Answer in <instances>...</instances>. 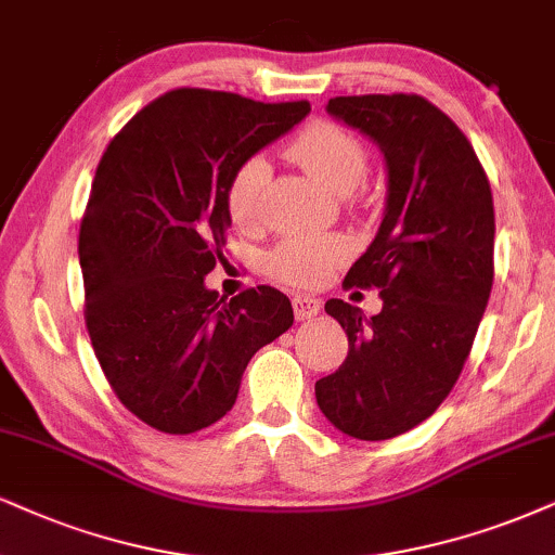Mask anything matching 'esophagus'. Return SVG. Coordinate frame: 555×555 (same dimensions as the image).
<instances>
[{
  "label": "esophagus",
  "instance_id": "1",
  "mask_svg": "<svg viewBox=\"0 0 555 555\" xmlns=\"http://www.w3.org/2000/svg\"><path fill=\"white\" fill-rule=\"evenodd\" d=\"M321 311V300L311 296H293V313H296L298 321H306L317 317Z\"/></svg>",
  "mask_w": 555,
  "mask_h": 555
}]
</instances>
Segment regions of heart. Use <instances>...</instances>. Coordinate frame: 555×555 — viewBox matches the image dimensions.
<instances>
[{"instance_id":"heart-1","label":"heart","mask_w":555,"mask_h":555,"mask_svg":"<svg viewBox=\"0 0 555 555\" xmlns=\"http://www.w3.org/2000/svg\"><path fill=\"white\" fill-rule=\"evenodd\" d=\"M291 159L309 172L319 184L337 195L352 193L367 172L365 143L358 135L332 120H317L300 131L288 146ZM270 180V162L264 156H246L231 175L225 188V210L231 221L251 225L259 216V197ZM347 257V242L326 234H293L285 236L267 255V275L280 283L311 288L330 275V270Z\"/></svg>"}]
</instances>
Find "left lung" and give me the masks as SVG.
I'll return each instance as SVG.
<instances>
[{"instance_id":"obj_1","label":"left lung","mask_w":555,"mask_h":555,"mask_svg":"<svg viewBox=\"0 0 555 555\" xmlns=\"http://www.w3.org/2000/svg\"><path fill=\"white\" fill-rule=\"evenodd\" d=\"M326 113L378 143L386 214L345 288H380L383 309L326 300L350 341L317 401L339 433L391 440L435 414L466 365L494 283V201L461 128L420 94L334 98Z\"/></svg>"}]
</instances>
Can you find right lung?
<instances>
[{
	"instance_id": "right-lung-1",
	"label": "right lung",
	"mask_w": 555,
	"mask_h": 555,
	"mask_svg": "<svg viewBox=\"0 0 555 555\" xmlns=\"http://www.w3.org/2000/svg\"><path fill=\"white\" fill-rule=\"evenodd\" d=\"M309 111L306 100L182 87L135 113L102 154L79 229L87 332L122 406L159 433L225 416L251 354L293 326L280 291L225 300L205 275L223 257L234 169Z\"/></svg>"
}]
</instances>
